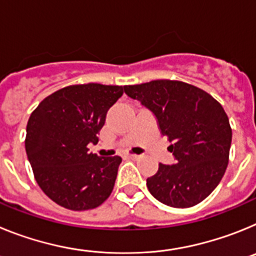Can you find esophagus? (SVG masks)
Segmentation results:
<instances>
[{
	"mask_svg": "<svg viewBox=\"0 0 256 256\" xmlns=\"http://www.w3.org/2000/svg\"><path fill=\"white\" fill-rule=\"evenodd\" d=\"M128 158L132 160H137L140 158V155H136V154H130V155H128Z\"/></svg>",
	"mask_w": 256,
	"mask_h": 256,
	"instance_id": "1",
	"label": "esophagus"
}]
</instances>
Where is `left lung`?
Wrapping results in <instances>:
<instances>
[{
    "instance_id": "obj_1",
    "label": "left lung",
    "mask_w": 256,
    "mask_h": 256,
    "mask_svg": "<svg viewBox=\"0 0 256 256\" xmlns=\"http://www.w3.org/2000/svg\"><path fill=\"white\" fill-rule=\"evenodd\" d=\"M124 92L155 114L177 162L159 164L146 184L172 208L198 205L222 180L230 159L232 128L220 104L204 90L170 79L124 86Z\"/></svg>"
}]
</instances>
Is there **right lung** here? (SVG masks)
<instances>
[{
	"instance_id": "1",
	"label": "right lung",
	"mask_w": 256,
	"mask_h": 256,
	"mask_svg": "<svg viewBox=\"0 0 256 256\" xmlns=\"http://www.w3.org/2000/svg\"><path fill=\"white\" fill-rule=\"evenodd\" d=\"M122 86L100 83L61 88L40 101L26 124V151L40 190L60 206L94 209L114 188L119 156L88 152L106 112L123 96Z\"/></svg>"
}]
</instances>
